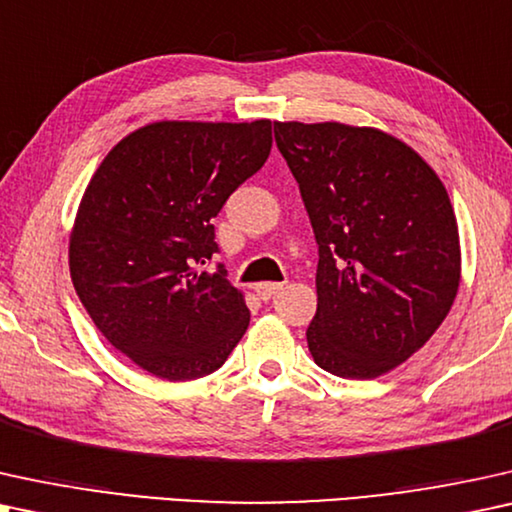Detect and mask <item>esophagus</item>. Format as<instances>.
<instances>
[{
  "instance_id": "obj_1",
  "label": "esophagus",
  "mask_w": 512,
  "mask_h": 512,
  "mask_svg": "<svg viewBox=\"0 0 512 512\" xmlns=\"http://www.w3.org/2000/svg\"><path fill=\"white\" fill-rule=\"evenodd\" d=\"M281 290H283V283H257L255 285L257 297L264 299V302H269V299L274 297V295H278V292H281Z\"/></svg>"
}]
</instances>
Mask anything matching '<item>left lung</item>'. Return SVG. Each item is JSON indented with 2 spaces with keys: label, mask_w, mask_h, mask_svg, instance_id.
Listing matches in <instances>:
<instances>
[{
  "label": "left lung",
  "mask_w": 512,
  "mask_h": 512,
  "mask_svg": "<svg viewBox=\"0 0 512 512\" xmlns=\"http://www.w3.org/2000/svg\"><path fill=\"white\" fill-rule=\"evenodd\" d=\"M274 135L318 243L311 356L337 377H381L433 337L459 292L447 189L379 128L274 121Z\"/></svg>",
  "instance_id": "left-lung-1"
}]
</instances>
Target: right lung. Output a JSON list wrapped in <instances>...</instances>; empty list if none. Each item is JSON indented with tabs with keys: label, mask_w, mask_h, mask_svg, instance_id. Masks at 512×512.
Wrapping results in <instances>:
<instances>
[{
	"label": "right lung",
	"mask_w": 512,
	"mask_h": 512,
	"mask_svg": "<svg viewBox=\"0 0 512 512\" xmlns=\"http://www.w3.org/2000/svg\"><path fill=\"white\" fill-rule=\"evenodd\" d=\"M271 121H154L117 142L70 234L74 290L107 342L168 381L224 365L250 323L217 252L213 217L264 166Z\"/></svg>",
	"instance_id": "obj_1"
}]
</instances>
